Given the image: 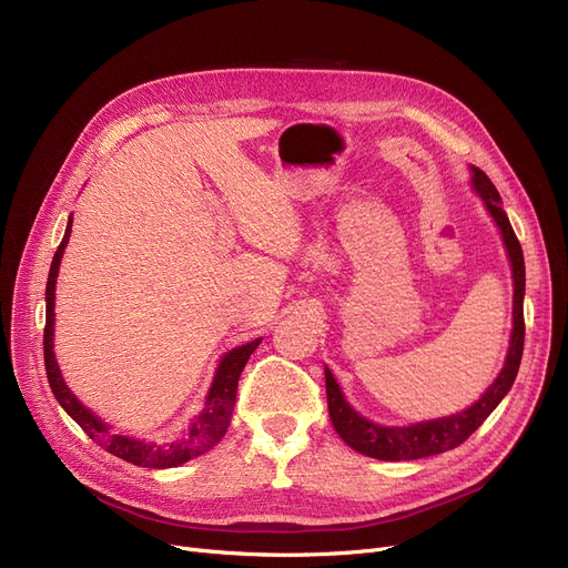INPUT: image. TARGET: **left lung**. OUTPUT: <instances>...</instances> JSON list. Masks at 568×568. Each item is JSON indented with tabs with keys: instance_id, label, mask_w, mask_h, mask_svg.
<instances>
[{
	"instance_id": "8db88e82",
	"label": "left lung",
	"mask_w": 568,
	"mask_h": 568,
	"mask_svg": "<svg viewBox=\"0 0 568 568\" xmlns=\"http://www.w3.org/2000/svg\"><path fill=\"white\" fill-rule=\"evenodd\" d=\"M473 189L485 200V207L494 216L498 229H501L513 265V335L506 366L498 373L491 387L483 394V398L478 403H473L468 410L410 426H379L363 419L358 413L352 410L343 392H339L333 373L326 368V396L333 428L337 430L339 438H343L352 449L361 452V455L382 462H410L455 449L491 415L494 407L504 400V396L513 387L515 375L519 371L521 349H525V256H521L519 240L501 207V195H498L491 179L478 168H473Z\"/></svg>"
}]
</instances>
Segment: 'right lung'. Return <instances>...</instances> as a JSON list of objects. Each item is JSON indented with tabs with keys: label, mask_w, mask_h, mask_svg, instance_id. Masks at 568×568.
Listing matches in <instances>:
<instances>
[{
	"label": "right lung",
	"mask_w": 568,
	"mask_h": 568,
	"mask_svg": "<svg viewBox=\"0 0 568 568\" xmlns=\"http://www.w3.org/2000/svg\"><path fill=\"white\" fill-rule=\"evenodd\" d=\"M70 233H72V219H70V223H67L64 237L53 256L49 282H47V328H43V361H47V377H49L53 396L64 407V413L85 430V436L90 440H95L102 449L109 452V455L119 457L128 464L142 466V468H172V466H179V464H184V462L202 455V452H207L223 438L225 428H229V424H231L240 375L246 366L248 356H252L254 349L261 345V337L254 339V343H246L242 347L231 349L221 358L214 384H212L207 403H205V410H202V415L191 424L184 440L170 443L163 447V445L142 443V440H134L128 436L111 434L109 426L102 419H98L93 413L85 410V407L79 403V398L70 389H67V384H64L58 363H55V354H53L55 280H58V267H60V258L64 254V246H67V242H70Z\"/></svg>",
	"instance_id": "obj_1"
}]
</instances>
